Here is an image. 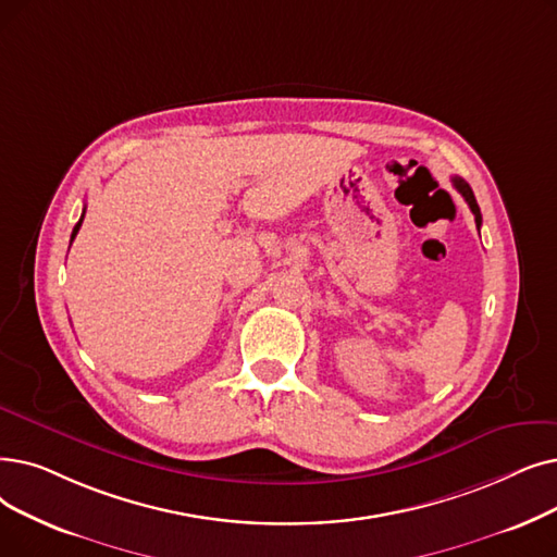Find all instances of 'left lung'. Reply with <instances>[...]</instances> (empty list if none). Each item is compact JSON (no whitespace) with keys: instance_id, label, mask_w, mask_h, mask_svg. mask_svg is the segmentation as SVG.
I'll list each match as a JSON object with an SVG mask.
<instances>
[{"instance_id":"8db88e82","label":"left lung","mask_w":557,"mask_h":557,"mask_svg":"<svg viewBox=\"0 0 557 557\" xmlns=\"http://www.w3.org/2000/svg\"><path fill=\"white\" fill-rule=\"evenodd\" d=\"M453 186L462 193V198L467 200V205H469V209L473 211V215H475V227L480 230V225H482V215H480V207H478V202H475V196H473V190H471V186L462 180V177H453Z\"/></svg>"}]
</instances>
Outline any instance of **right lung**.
<instances>
[{
    "label": "right lung",
    "instance_id": "1",
    "mask_svg": "<svg viewBox=\"0 0 557 557\" xmlns=\"http://www.w3.org/2000/svg\"><path fill=\"white\" fill-rule=\"evenodd\" d=\"M84 213H86V209H84ZM84 213H82V219H79V223L75 225V230H72V236H70V244H72V240H75V236H77V232H79V227H82V223H84Z\"/></svg>",
    "mask_w": 557,
    "mask_h": 557
}]
</instances>
